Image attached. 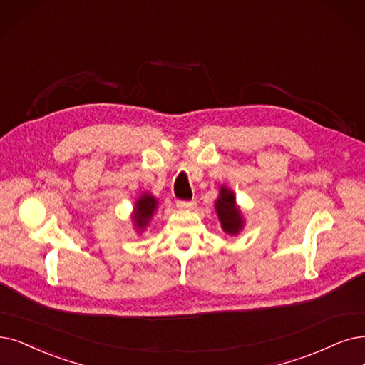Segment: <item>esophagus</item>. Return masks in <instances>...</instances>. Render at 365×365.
<instances>
[{"label": "esophagus", "mask_w": 365, "mask_h": 365, "mask_svg": "<svg viewBox=\"0 0 365 365\" xmlns=\"http://www.w3.org/2000/svg\"><path fill=\"white\" fill-rule=\"evenodd\" d=\"M177 207L180 210H193L195 208V202H177Z\"/></svg>", "instance_id": "esophagus-1"}]
</instances>
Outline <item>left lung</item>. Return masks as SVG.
Wrapping results in <instances>:
<instances>
[{
	"instance_id": "left-lung-1",
	"label": "left lung",
	"mask_w": 365,
	"mask_h": 365,
	"mask_svg": "<svg viewBox=\"0 0 365 365\" xmlns=\"http://www.w3.org/2000/svg\"><path fill=\"white\" fill-rule=\"evenodd\" d=\"M214 208L223 232L229 237H237L245 226V218L241 207L237 203V196L226 185H220V193L214 202Z\"/></svg>"
}]
</instances>
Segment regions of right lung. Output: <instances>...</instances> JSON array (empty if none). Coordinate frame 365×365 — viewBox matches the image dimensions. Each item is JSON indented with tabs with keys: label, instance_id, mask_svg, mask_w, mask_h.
Instances as JSON below:
<instances>
[{
	"label": "right lung",
	"instance_id": "add662e5",
	"mask_svg": "<svg viewBox=\"0 0 365 365\" xmlns=\"http://www.w3.org/2000/svg\"><path fill=\"white\" fill-rule=\"evenodd\" d=\"M158 210V199L148 192H143L135 202V207L130 218H132V225L135 230L140 233L147 229L153 220L155 211Z\"/></svg>",
	"mask_w": 365,
	"mask_h": 365
}]
</instances>
